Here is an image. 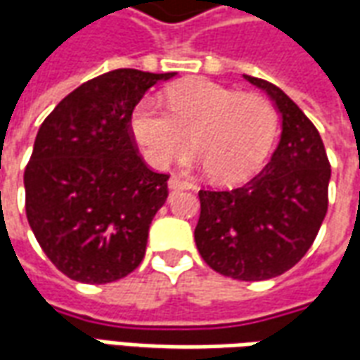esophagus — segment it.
Here are the masks:
<instances>
[{
  "label": "esophagus",
  "instance_id": "34e87169",
  "mask_svg": "<svg viewBox=\"0 0 360 360\" xmlns=\"http://www.w3.org/2000/svg\"><path fill=\"white\" fill-rule=\"evenodd\" d=\"M167 185H169V188H173V191H175V188H188V187H191L187 181L181 179L179 175H172V177H169V181H167Z\"/></svg>",
  "mask_w": 360,
  "mask_h": 360
}]
</instances>
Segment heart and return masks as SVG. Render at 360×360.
I'll return each mask as SVG.
<instances>
[{
	"mask_svg": "<svg viewBox=\"0 0 360 360\" xmlns=\"http://www.w3.org/2000/svg\"><path fill=\"white\" fill-rule=\"evenodd\" d=\"M131 127L154 165L172 164L188 146L216 183H237L258 169L278 133V110L260 92H239L195 79L165 92V113L152 100L133 111Z\"/></svg>",
	"mask_w": 360,
	"mask_h": 360,
	"instance_id": "obj_1",
	"label": "heart"
}]
</instances>
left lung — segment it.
Segmentation results:
<instances>
[{
  "label": "left lung",
  "mask_w": 360,
  "mask_h": 360,
  "mask_svg": "<svg viewBox=\"0 0 360 360\" xmlns=\"http://www.w3.org/2000/svg\"><path fill=\"white\" fill-rule=\"evenodd\" d=\"M266 90L283 117L274 156L245 185L200 188L196 249L227 278L260 281L281 276L314 243L328 212L330 160L318 129L276 84L245 75Z\"/></svg>",
  "instance_id": "1"
}]
</instances>
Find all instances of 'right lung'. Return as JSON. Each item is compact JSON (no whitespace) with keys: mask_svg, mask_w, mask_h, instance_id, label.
Here are the masks:
<instances>
[{"mask_svg":"<svg viewBox=\"0 0 360 360\" xmlns=\"http://www.w3.org/2000/svg\"><path fill=\"white\" fill-rule=\"evenodd\" d=\"M173 75H100L40 125L25 169V208L36 241L67 278L110 283L142 262L169 175L142 162L131 115L150 86Z\"/></svg>","mask_w":360,"mask_h":360,"instance_id":"1","label":"right lung"}]
</instances>
